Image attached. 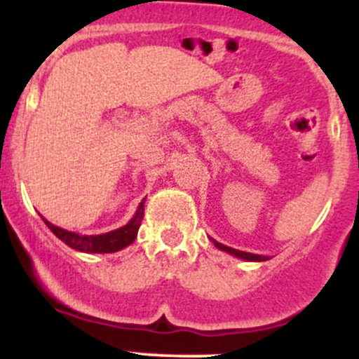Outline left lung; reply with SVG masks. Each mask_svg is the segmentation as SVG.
Here are the masks:
<instances>
[{
    "mask_svg": "<svg viewBox=\"0 0 359 359\" xmlns=\"http://www.w3.org/2000/svg\"><path fill=\"white\" fill-rule=\"evenodd\" d=\"M213 245H215L217 248L224 250V252L231 253V255L238 257V259H243V260H253V262H260V260H267V257L264 255H255V253H248V252H241V250H236V248H231V247H226V245L222 243H217L215 240H212Z\"/></svg>",
    "mask_w": 359,
    "mask_h": 359,
    "instance_id": "8db88e82",
    "label": "left lung"
}]
</instances>
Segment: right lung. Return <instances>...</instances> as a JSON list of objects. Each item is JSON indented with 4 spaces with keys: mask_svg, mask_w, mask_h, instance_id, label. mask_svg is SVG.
Masks as SVG:
<instances>
[{
    "mask_svg": "<svg viewBox=\"0 0 359 359\" xmlns=\"http://www.w3.org/2000/svg\"><path fill=\"white\" fill-rule=\"evenodd\" d=\"M142 217H144V201L140 203L135 215H133V219L130 220L126 226L119 227V229L109 231V233L106 234H97V236H81V234L78 233H72V231H66L62 229V227L53 226V224L48 222V220H45V224L50 227V231H52L60 241H64L67 247L78 250V252L112 253L128 247V245H132L133 241H135L140 222H142Z\"/></svg>",
    "mask_w": 359,
    "mask_h": 359,
    "instance_id": "1",
    "label": "right lung"
}]
</instances>
